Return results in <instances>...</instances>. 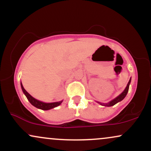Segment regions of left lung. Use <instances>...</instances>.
<instances>
[{
    "instance_id": "1",
    "label": "left lung",
    "mask_w": 151,
    "mask_h": 151,
    "mask_svg": "<svg viewBox=\"0 0 151 151\" xmlns=\"http://www.w3.org/2000/svg\"><path fill=\"white\" fill-rule=\"evenodd\" d=\"M131 79H130V80H129V83H128L127 86H126V87L125 90H124V91H123V92L121 93V94L119 95V96H118L116 98L112 100V101H111L110 102H109V103H107V104L100 103V102H98V103H99V104H100L102 105V106H112L115 105L116 104H117L118 102H119V101H122V100L124 99L126 97V94H127L128 91H129V85H130V83H131Z\"/></svg>"
}]
</instances>
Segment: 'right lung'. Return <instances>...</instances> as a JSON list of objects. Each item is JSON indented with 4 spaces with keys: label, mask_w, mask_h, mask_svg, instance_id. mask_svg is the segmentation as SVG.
Returning a JSON list of instances; mask_svg holds the SVG:
<instances>
[{
    "label": "right lung",
    "mask_w": 151,
    "mask_h": 151,
    "mask_svg": "<svg viewBox=\"0 0 151 151\" xmlns=\"http://www.w3.org/2000/svg\"><path fill=\"white\" fill-rule=\"evenodd\" d=\"M21 88L23 93H25V95L27 97L28 101L30 102V104L32 105H33L34 106H35L36 108L42 109V110H49V109H51L52 108H55V107L58 106L59 105L61 104L62 101H59V102H54V103H44V102H42L40 101H38V100L35 99L32 97L30 94H29L26 91V90L24 89L23 86H22L21 83Z\"/></svg>",
    "instance_id": "obj_1"
}]
</instances>
